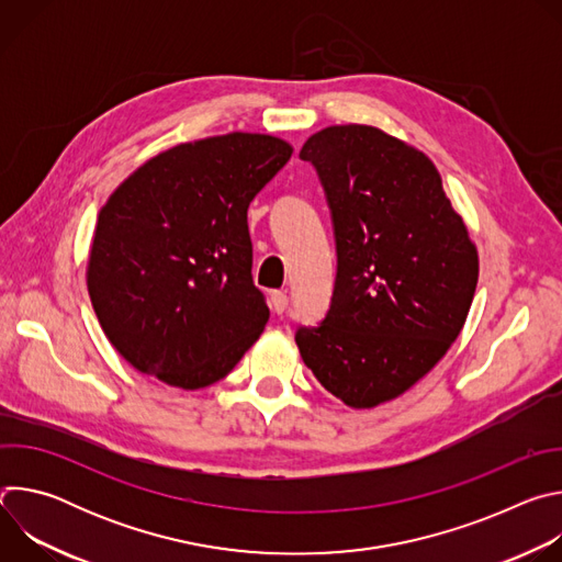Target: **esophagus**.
Instances as JSON below:
<instances>
[{"label": "esophagus", "instance_id": "esophagus-1", "mask_svg": "<svg viewBox=\"0 0 562 562\" xmlns=\"http://www.w3.org/2000/svg\"><path fill=\"white\" fill-rule=\"evenodd\" d=\"M271 306H273V311H276L278 315L284 313L286 306H289V295H286L284 291H273V293H271Z\"/></svg>", "mask_w": 562, "mask_h": 562}]
</instances>
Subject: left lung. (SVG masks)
I'll return each instance as SVG.
<instances>
[{
    "label": "left lung",
    "mask_w": 562,
    "mask_h": 562,
    "mask_svg": "<svg viewBox=\"0 0 562 562\" xmlns=\"http://www.w3.org/2000/svg\"><path fill=\"white\" fill-rule=\"evenodd\" d=\"M308 162L331 211L336 282L317 325H300L304 364L353 409L397 397L458 338L477 254L431 159L380 128L311 135Z\"/></svg>",
    "instance_id": "obj_1"
}]
</instances>
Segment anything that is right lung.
<instances>
[{
	"label": "right lung",
	"instance_id": "obj_1",
	"mask_svg": "<svg viewBox=\"0 0 562 562\" xmlns=\"http://www.w3.org/2000/svg\"><path fill=\"white\" fill-rule=\"evenodd\" d=\"M291 153L256 133L180 144L102 206L89 293L106 338L137 371L202 389L258 340L269 306L254 284L247 211Z\"/></svg>",
	"mask_w": 562,
	"mask_h": 562
}]
</instances>
